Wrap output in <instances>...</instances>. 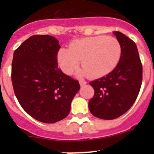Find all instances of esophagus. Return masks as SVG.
Here are the masks:
<instances>
[{
    "label": "esophagus",
    "instance_id": "esophagus-1",
    "mask_svg": "<svg viewBox=\"0 0 154 154\" xmlns=\"http://www.w3.org/2000/svg\"><path fill=\"white\" fill-rule=\"evenodd\" d=\"M86 84V81H83V80H80V85L81 86H85V85Z\"/></svg>",
    "mask_w": 154,
    "mask_h": 154
}]
</instances>
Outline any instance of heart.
<instances>
[{
    "label": "heart",
    "mask_w": 154,
    "mask_h": 154,
    "mask_svg": "<svg viewBox=\"0 0 154 154\" xmlns=\"http://www.w3.org/2000/svg\"><path fill=\"white\" fill-rule=\"evenodd\" d=\"M121 57L122 46L117 38L97 35L74 40L68 50H60L57 60L66 74H72L81 60L82 74L94 79L112 72L119 64Z\"/></svg>",
    "instance_id": "b5f03b06"
}]
</instances>
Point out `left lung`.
I'll list each match as a JSON object with an SVG mask.
<instances>
[{"label": "left lung", "instance_id": "8db88e82", "mask_svg": "<svg viewBox=\"0 0 154 154\" xmlns=\"http://www.w3.org/2000/svg\"><path fill=\"white\" fill-rule=\"evenodd\" d=\"M113 33L122 46L120 61L109 74L89 83L94 90L88 102L90 112L105 120L117 119L130 109L142 82V65L136 43L122 32Z\"/></svg>", "mask_w": 154, "mask_h": 154}]
</instances>
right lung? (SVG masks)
<instances>
[{
    "label": "right lung",
    "mask_w": 154,
    "mask_h": 154,
    "mask_svg": "<svg viewBox=\"0 0 154 154\" xmlns=\"http://www.w3.org/2000/svg\"><path fill=\"white\" fill-rule=\"evenodd\" d=\"M60 48L54 36L34 35L14 51L11 77L15 96L27 114L44 123L67 117L80 88L78 80L58 68Z\"/></svg>",
    "instance_id": "right-lung-1"
}]
</instances>
